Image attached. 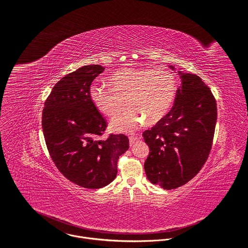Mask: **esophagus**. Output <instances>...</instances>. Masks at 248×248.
I'll return each mask as SVG.
<instances>
[{"label":"esophagus","instance_id":"34e87169","mask_svg":"<svg viewBox=\"0 0 248 248\" xmlns=\"http://www.w3.org/2000/svg\"><path fill=\"white\" fill-rule=\"evenodd\" d=\"M140 139V137L139 136H130L129 137V144H130V146H132L137 140H139Z\"/></svg>","mask_w":248,"mask_h":248}]
</instances>
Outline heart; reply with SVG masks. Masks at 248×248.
<instances>
[{"label":"heart","instance_id":"obj_1","mask_svg":"<svg viewBox=\"0 0 248 248\" xmlns=\"http://www.w3.org/2000/svg\"><path fill=\"white\" fill-rule=\"evenodd\" d=\"M108 82L111 87L91 85L89 94L96 109L112 119L127 103L131 110L112 123L118 131H132L144 121L147 124L160 122L170 110L178 90L174 76L163 68L124 67L110 76Z\"/></svg>","mask_w":248,"mask_h":248}]
</instances>
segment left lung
<instances>
[{
    "label": "left lung",
    "instance_id": "8db88e82",
    "mask_svg": "<svg viewBox=\"0 0 248 248\" xmlns=\"http://www.w3.org/2000/svg\"><path fill=\"white\" fill-rule=\"evenodd\" d=\"M170 111L142 135L150 152L144 163L148 180L174 189L200 171L213 145L217 103L198 76L181 74Z\"/></svg>",
    "mask_w": 248,
    "mask_h": 248
}]
</instances>
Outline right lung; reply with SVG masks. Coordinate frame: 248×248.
Instances as JSON below:
<instances>
[{"label": "right lung", "mask_w": 248, "mask_h": 248, "mask_svg": "<svg viewBox=\"0 0 248 248\" xmlns=\"http://www.w3.org/2000/svg\"><path fill=\"white\" fill-rule=\"evenodd\" d=\"M104 69L99 64L84 65L63 77L53 87L42 112L50 157L64 178L84 188L112 183L118 160L129 147L123 133L100 139L108 124L92 103L89 90Z\"/></svg>", "instance_id": "add662e5"}]
</instances>
